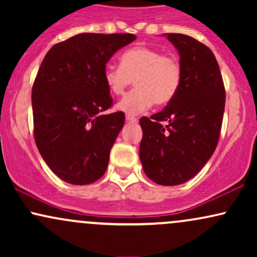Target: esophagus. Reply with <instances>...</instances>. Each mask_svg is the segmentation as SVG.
Wrapping results in <instances>:
<instances>
[{"label": "esophagus", "mask_w": 257, "mask_h": 257, "mask_svg": "<svg viewBox=\"0 0 257 257\" xmlns=\"http://www.w3.org/2000/svg\"><path fill=\"white\" fill-rule=\"evenodd\" d=\"M125 119L128 120L129 123H138V118H135V117L131 116V114H126V116H125Z\"/></svg>", "instance_id": "1"}]
</instances>
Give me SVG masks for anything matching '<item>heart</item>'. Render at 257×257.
Returning a JSON list of instances; mask_svg holds the SVG:
<instances>
[{
  "instance_id": "obj_1",
  "label": "heart",
  "mask_w": 257,
  "mask_h": 257,
  "mask_svg": "<svg viewBox=\"0 0 257 257\" xmlns=\"http://www.w3.org/2000/svg\"><path fill=\"white\" fill-rule=\"evenodd\" d=\"M120 66L106 65L104 81L114 95H122L134 81L135 89L117 104L119 111L138 114L155 104H169L178 94L182 67L178 58L147 46L133 47L120 55Z\"/></svg>"
}]
</instances>
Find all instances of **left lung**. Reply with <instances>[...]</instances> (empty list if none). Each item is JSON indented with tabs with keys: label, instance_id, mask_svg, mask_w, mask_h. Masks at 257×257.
I'll return each instance as SVG.
<instances>
[{
	"label": "left lung",
	"instance_id": "1",
	"mask_svg": "<svg viewBox=\"0 0 257 257\" xmlns=\"http://www.w3.org/2000/svg\"><path fill=\"white\" fill-rule=\"evenodd\" d=\"M178 49L182 79L178 94L151 118L141 117L140 161L152 181L184 184L216 149L225 111V87L213 52L182 34H167Z\"/></svg>",
	"mask_w": 257,
	"mask_h": 257
}]
</instances>
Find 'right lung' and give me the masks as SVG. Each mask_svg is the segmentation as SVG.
Returning a JSON list of instances; mask_svg holds the SVG:
<instances>
[{
	"label": "right lung",
	"instance_id": "right-lung-1",
	"mask_svg": "<svg viewBox=\"0 0 257 257\" xmlns=\"http://www.w3.org/2000/svg\"><path fill=\"white\" fill-rule=\"evenodd\" d=\"M133 34H79L44 57L32 87L34 135L38 151L64 181L88 185L107 169L110 151L124 125L112 106L104 69Z\"/></svg>",
	"mask_w": 257,
	"mask_h": 257
}]
</instances>
